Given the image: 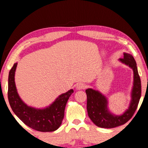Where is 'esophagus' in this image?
Returning <instances> with one entry per match:
<instances>
[{
  "instance_id": "obj_1",
  "label": "esophagus",
  "mask_w": 148,
  "mask_h": 148,
  "mask_svg": "<svg viewBox=\"0 0 148 148\" xmlns=\"http://www.w3.org/2000/svg\"><path fill=\"white\" fill-rule=\"evenodd\" d=\"M86 85L83 83H79L76 85V89L77 90H81V89H84L86 88Z\"/></svg>"
}]
</instances>
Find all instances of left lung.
Segmentation results:
<instances>
[{"label": "left lung", "instance_id": "8db88e82", "mask_svg": "<svg viewBox=\"0 0 148 148\" xmlns=\"http://www.w3.org/2000/svg\"><path fill=\"white\" fill-rule=\"evenodd\" d=\"M123 56V58L119 59V61L131 68L134 74L131 102L128 109L123 114L120 116L112 114L108 107V99L104 95L91 88L86 90L88 116L95 125L101 128H114L127 123L134 115L141 97V81L136 62L132 55L124 53Z\"/></svg>", "mask_w": 148, "mask_h": 148}]
</instances>
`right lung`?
Masks as SVG:
<instances>
[{
  "label": "right lung",
  "mask_w": 148,
  "mask_h": 148,
  "mask_svg": "<svg viewBox=\"0 0 148 148\" xmlns=\"http://www.w3.org/2000/svg\"><path fill=\"white\" fill-rule=\"evenodd\" d=\"M17 65V62L14 64L8 76V97L12 110L25 124L36 131H56L62 123L65 106L74 90L70 89L60 95L53 103L44 108L29 106L22 101L17 93L14 77Z\"/></svg>",
  "instance_id": "add662e5"
}]
</instances>
